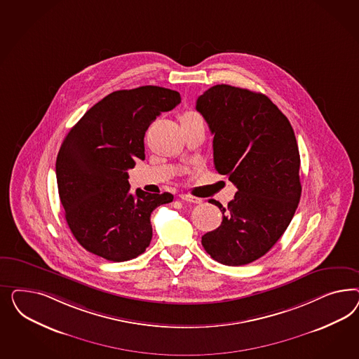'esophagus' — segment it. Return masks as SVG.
I'll list each match as a JSON object with an SVG mask.
<instances>
[{
	"mask_svg": "<svg viewBox=\"0 0 359 359\" xmlns=\"http://www.w3.org/2000/svg\"><path fill=\"white\" fill-rule=\"evenodd\" d=\"M179 197H180L183 201L194 203V204H201V203H203V200H201V198H198V197H194V196L191 195H184V194H182V195H179Z\"/></svg>",
	"mask_w": 359,
	"mask_h": 359,
	"instance_id": "1",
	"label": "esophagus"
}]
</instances>
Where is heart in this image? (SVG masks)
<instances>
[{"instance_id":"heart-1","label":"heart","mask_w":359,"mask_h":359,"mask_svg":"<svg viewBox=\"0 0 359 359\" xmlns=\"http://www.w3.org/2000/svg\"><path fill=\"white\" fill-rule=\"evenodd\" d=\"M197 120H201L197 114H195V113H185V114H183L182 116V118H180V121H182V123L183 122H188V121H197Z\"/></svg>"}]
</instances>
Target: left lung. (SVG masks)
<instances>
[{
  "instance_id": "obj_1",
  "label": "left lung",
  "mask_w": 359,
  "mask_h": 359,
  "mask_svg": "<svg viewBox=\"0 0 359 359\" xmlns=\"http://www.w3.org/2000/svg\"><path fill=\"white\" fill-rule=\"evenodd\" d=\"M213 137V162L237 194L222 207V222L203 236L208 254L222 264L259 259L280 238L302 196L300 155L294 129L270 98L226 84L197 98Z\"/></svg>"
}]
</instances>
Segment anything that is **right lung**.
Returning <instances> with one entry per match:
<instances>
[{
	"label": "right lung",
	"mask_w": 359,
	"mask_h": 359,
	"mask_svg": "<svg viewBox=\"0 0 359 359\" xmlns=\"http://www.w3.org/2000/svg\"><path fill=\"white\" fill-rule=\"evenodd\" d=\"M180 101L179 92L155 86L116 90L67 134L56 158L57 191L67 224L86 250L125 262L150 245L152 210L174 196L142 189L131 195L128 170L144 159L152 121Z\"/></svg>",
	"instance_id": "right-lung-1"
}]
</instances>
